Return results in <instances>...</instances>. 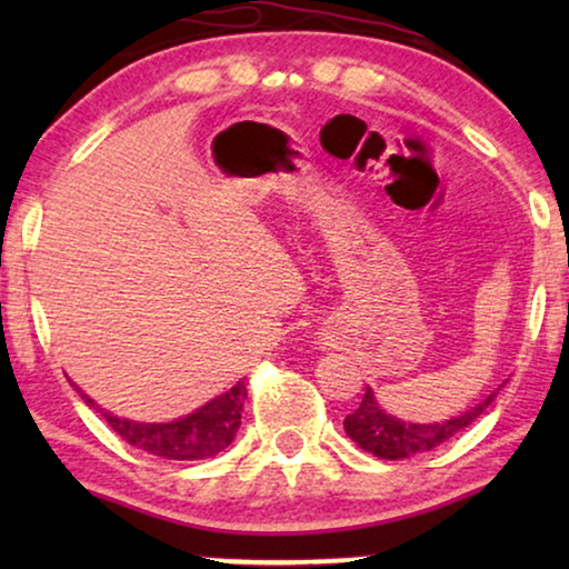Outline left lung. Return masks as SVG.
<instances>
[{
    "label": "left lung",
    "instance_id": "8db88e82",
    "mask_svg": "<svg viewBox=\"0 0 569 569\" xmlns=\"http://www.w3.org/2000/svg\"><path fill=\"white\" fill-rule=\"evenodd\" d=\"M495 393L487 401L477 403V407L466 411L461 417L448 419V422H435V425H411L401 422L391 415H386L383 409L376 403V396L368 388L362 396L360 407L345 419V430L357 446L368 453L386 458V461H399V458H409L417 453H427V450L442 446L450 438H456L458 432H463L473 419L485 415V409L492 403Z\"/></svg>",
    "mask_w": 569,
    "mask_h": 569
}]
</instances>
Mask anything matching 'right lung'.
Returning <instances> with one entry per match:
<instances>
[{
	"mask_svg": "<svg viewBox=\"0 0 569 569\" xmlns=\"http://www.w3.org/2000/svg\"><path fill=\"white\" fill-rule=\"evenodd\" d=\"M246 396V383L238 380L228 393L217 396V399L204 403L193 415L168 425L131 422V419L113 417L108 411H103V417L113 427L116 435H121L129 446L144 450V453L168 458V461H201V458H212L220 453L236 438ZM82 399L88 407L98 409L96 401L88 399L84 393Z\"/></svg>",
	"mask_w": 569,
	"mask_h": 569,
	"instance_id": "add662e5",
	"label": "right lung"
}]
</instances>
